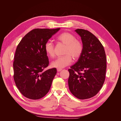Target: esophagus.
I'll list each match as a JSON object with an SVG mask.
<instances>
[{
  "instance_id": "1",
  "label": "esophagus",
  "mask_w": 121,
  "mask_h": 121,
  "mask_svg": "<svg viewBox=\"0 0 121 121\" xmlns=\"http://www.w3.org/2000/svg\"><path fill=\"white\" fill-rule=\"evenodd\" d=\"M62 70V69L60 68H57V72H60Z\"/></svg>"
}]
</instances>
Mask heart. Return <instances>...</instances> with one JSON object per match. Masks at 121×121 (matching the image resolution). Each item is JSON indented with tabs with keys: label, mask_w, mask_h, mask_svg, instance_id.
Returning <instances> with one entry per match:
<instances>
[{
	"label": "heart",
	"mask_w": 121,
	"mask_h": 121,
	"mask_svg": "<svg viewBox=\"0 0 121 121\" xmlns=\"http://www.w3.org/2000/svg\"><path fill=\"white\" fill-rule=\"evenodd\" d=\"M56 40L65 45V56L58 57L52 63V66L57 68H63L72 63V57L74 59L79 58L83 52V45L82 42L76 39L74 35L69 32H63L58 35ZM44 50L46 54L51 58L55 56L54 45L52 42L48 41L44 45Z\"/></svg>",
	"instance_id": "obj_1"
}]
</instances>
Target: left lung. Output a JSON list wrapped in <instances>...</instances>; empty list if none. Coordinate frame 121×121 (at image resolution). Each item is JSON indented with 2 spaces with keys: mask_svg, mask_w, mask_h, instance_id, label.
I'll list each match as a JSON object with an SVG mask.
<instances>
[{
  "mask_svg": "<svg viewBox=\"0 0 121 121\" xmlns=\"http://www.w3.org/2000/svg\"><path fill=\"white\" fill-rule=\"evenodd\" d=\"M81 36L83 45L81 56L68 71L69 89L80 99L95 96L105 79L107 58L104 47L96 37L86 30L75 31Z\"/></svg>",
  "mask_w": 121,
  "mask_h": 121,
  "instance_id": "8db88e82",
  "label": "left lung"
}]
</instances>
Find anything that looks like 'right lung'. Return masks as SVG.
<instances>
[{"label":"right lung","mask_w":121,"mask_h":121,"mask_svg":"<svg viewBox=\"0 0 121 121\" xmlns=\"http://www.w3.org/2000/svg\"><path fill=\"white\" fill-rule=\"evenodd\" d=\"M60 29H33L17 46L13 63V79L18 89L26 97L39 99L50 90L56 69L45 70L49 60L44 45Z\"/></svg>","instance_id":"1"}]
</instances>
